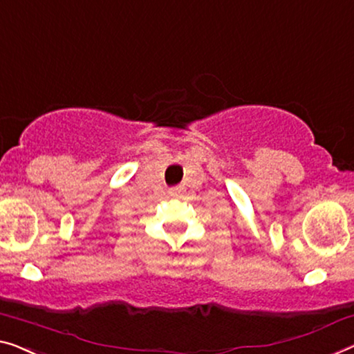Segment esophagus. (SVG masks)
Here are the masks:
<instances>
[{"mask_svg":"<svg viewBox=\"0 0 354 354\" xmlns=\"http://www.w3.org/2000/svg\"><path fill=\"white\" fill-rule=\"evenodd\" d=\"M181 192H183V187H179V186L168 189V194H170L171 197H178V195H181Z\"/></svg>","mask_w":354,"mask_h":354,"instance_id":"esophagus-1","label":"esophagus"}]
</instances>
